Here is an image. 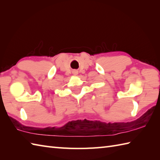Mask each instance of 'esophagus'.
Segmentation results:
<instances>
[{
	"mask_svg": "<svg viewBox=\"0 0 160 160\" xmlns=\"http://www.w3.org/2000/svg\"><path fill=\"white\" fill-rule=\"evenodd\" d=\"M73 74L74 75V76H76V75L78 74V71L77 70H73Z\"/></svg>",
	"mask_w": 160,
	"mask_h": 160,
	"instance_id": "1",
	"label": "esophagus"
}]
</instances>
